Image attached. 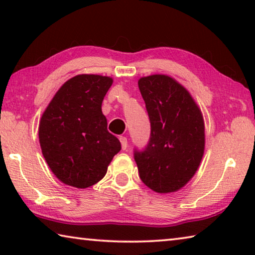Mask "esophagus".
<instances>
[{
	"label": "esophagus",
	"instance_id": "obj_1",
	"mask_svg": "<svg viewBox=\"0 0 255 255\" xmlns=\"http://www.w3.org/2000/svg\"><path fill=\"white\" fill-rule=\"evenodd\" d=\"M120 143H122V148L125 150V149H127V146H128V140H127V138L125 137V136H120Z\"/></svg>",
	"mask_w": 255,
	"mask_h": 255
}]
</instances>
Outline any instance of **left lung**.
I'll return each mask as SVG.
<instances>
[{
	"instance_id": "left-lung-1",
	"label": "left lung",
	"mask_w": 255,
	"mask_h": 255,
	"mask_svg": "<svg viewBox=\"0 0 255 255\" xmlns=\"http://www.w3.org/2000/svg\"><path fill=\"white\" fill-rule=\"evenodd\" d=\"M138 88L150 122L147 146L133 154L139 176L155 192H175L192 179L204 156V117L191 94L173 77H140Z\"/></svg>"
}]
</instances>
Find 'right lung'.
Segmentation results:
<instances>
[{"mask_svg": "<svg viewBox=\"0 0 255 255\" xmlns=\"http://www.w3.org/2000/svg\"><path fill=\"white\" fill-rule=\"evenodd\" d=\"M114 80L80 74L66 81L51 99L39 123L41 152L60 182L77 189L98 183L122 149L107 129L102 101Z\"/></svg>", "mask_w": 255, "mask_h": 255, "instance_id": "add662e5", "label": "right lung"}]
</instances>
